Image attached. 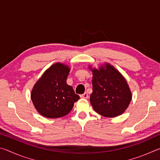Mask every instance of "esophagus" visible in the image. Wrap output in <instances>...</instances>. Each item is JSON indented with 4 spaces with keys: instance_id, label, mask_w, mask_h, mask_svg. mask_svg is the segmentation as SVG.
Wrapping results in <instances>:
<instances>
[{
    "instance_id": "1",
    "label": "esophagus",
    "mask_w": 160,
    "mask_h": 160,
    "mask_svg": "<svg viewBox=\"0 0 160 160\" xmlns=\"http://www.w3.org/2000/svg\"><path fill=\"white\" fill-rule=\"evenodd\" d=\"M80 97H81V98H83V99H88V97H89V95H88V93H87V92H85L84 94H81V95H80Z\"/></svg>"
}]
</instances>
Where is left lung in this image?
<instances>
[{
    "mask_svg": "<svg viewBox=\"0 0 160 160\" xmlns=\"http://www.w3.org/2000/svg\"><path fill=\"white\" fill-rule=\"evenodd\" d=\"M93 69L90 103L99 114L115 117L123 113L131 101V92L126 80L118 70L107 64Z\"/></svg>",
    "mask_w": 160,
    "mask_h": 160,
    "instance_id": "left-lung-1",
    "label": "left lung"
}]
</instances>
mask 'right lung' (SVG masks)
I'll use <instances>...</instances> for the list:
<instances>
[{"mask_svg": "<svg viewBox=\"0 0 160 160\" xmlns=\"http://www.w3.org/2000/svg\"><path fill=\"white\" fill-rule=\"evenodd\" d=\"M69 68L55 63L35 84L31 98L40 114L49 118L66 116L80 99L71 86L67 85Z\"/></svg>", "mask_w": 160, "mask_h": 160, "instance_id": "right-lung-1", "label": "right lung"}]
</instances>
